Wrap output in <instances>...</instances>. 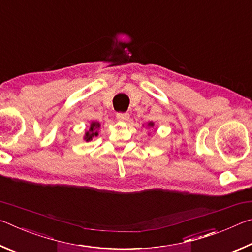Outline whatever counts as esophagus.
<instances>
[{"label":"esophagus","mask_w":252,"mask_h":252,"mask_svg":"<svg viewBox=\"0 0 252 252\" xmlns=\"http://www.w3.org/2000/svg\"><path fill=\"white\" fill-rule=\"evenodd\" d=\"M129 118H130V116H129V113H126V112H125V113H118L117 114V119L119 121H127L129 120Z\"/></svg>","instance_id":"1"}]
</instances>
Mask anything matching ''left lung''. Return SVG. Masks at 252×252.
<instances>
[{"mask_svg": "<svg viewBox=\"0 0 252 252\" xmlns=\"http://www.w3.org/2000/svg\"><path fill=\"white\" fill-rule=\"evenodd\" d=\"M153 126H155V122L150 121V122L147 123V127H148V129H150V127H153Z\"/></svg>", "mask_w": 252, "mask_h": 252, "instance_id": "1", "label": "left lung"}]
</instances>
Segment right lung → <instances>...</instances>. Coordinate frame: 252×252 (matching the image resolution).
<instances>
[{"mask_svg":"<svg viewBox=\"0 0 252 252\" xmlns=\"http://www.w3.org/2000/svg\"><path fill=\"white\" fill-rule=\"evenodd\" d=\"M100 122L97 121H92L90 123V126H89L87 129H85L84 132V135H83V140L84 141H91V140L94 138V136L99 135V129H100Z\"/></svg>","mask_w":252,"mask_h":252,"instance_id":"obj_1","label":"right lung"}]
</instances>
